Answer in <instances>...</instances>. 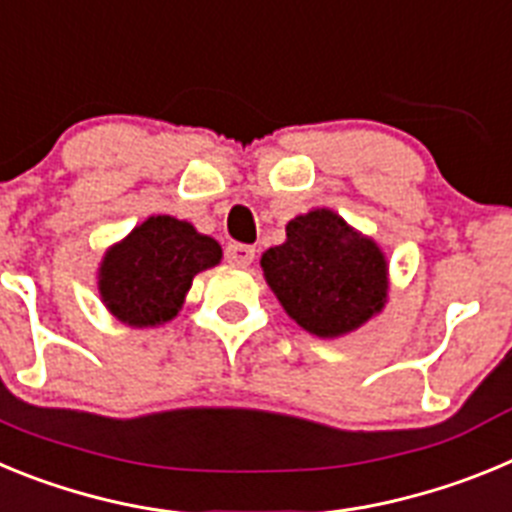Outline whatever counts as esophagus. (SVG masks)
<instances>
[{
  "mask_svg": "<svg viewBox=\"0 0 512 512\" xmlns=\"http://www.w3.org/2000/svg\"><path fill=\"white\" fill-rule=\"evenodd\" d=\"M253 256H256V248L246 246V243H228V248H225V259L235 266H248Z\"/></svg>",
  "mask_w": 512,
  "mask_h": 512,
  "instance_id": "obj_1",
  "label": "esophagus"
}]
</instances>
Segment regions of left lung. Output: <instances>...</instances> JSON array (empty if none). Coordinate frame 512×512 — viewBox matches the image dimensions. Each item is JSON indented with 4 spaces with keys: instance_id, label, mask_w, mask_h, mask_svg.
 <instances>
[{
    "instance_id": "left-lung-1",
    "label": "left lung",
    "mask_w": 512,
    "mask_h": 512,
    "mask_svg": "<svg viewBox=\"0 0 512 512\" xmlns=\"http://www.w3.org/2000/svg\"><path fill=\"white\" fill-rule=\"evenodd\" d=\"M261 266L289 318L323 338L359 328L387 297L382 251L330 210L295 217Z\"/></svg>"
}]
</instances>
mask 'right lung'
<instances>
[{
  "mask_svg": "<svg viewBox=\"0 0 512 512\" xmlns=\"http://www.w3.org/2000/svg\"><path fill=\"white\" fill-rule=\"evenodd\" d=\"M223 251L184 220L148 217L102 261L104 305L122 323L143 328L171 320L182 307L194 274L210 269Z\"/></svg>",
  "mask_w": 512,
  "mask_h": 512,
  "instance_id": "right-lung-1",
  "label": "right lung"
}]
</instances>
